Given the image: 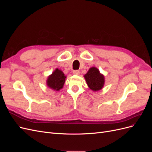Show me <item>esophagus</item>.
<instances>
[{
	"label": "esophagus",
	"instance_id": "obj_1",
	"mask_svg": "<svg viewBox=\"0 0 152 152\" xmlns=\"http://www.w3.org/2000/svg\"><path fill=\"white\" fill-rule=\"evenodd\" d=\"M73 74L79 75L80 74V72L79 70H74V71H73Z\"/></svg>",
	"mask_w": 152,
	"mask_h": 152
}]
</instances>
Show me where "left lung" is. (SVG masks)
<instances>
[{"label": "left lung", "mask_w": 152, "mask_h": 152, "mask_svg": "<svg viewBox=\"0 0 152 152\" xmlns=\"http://www.w3.org/2000/svg\"><path fill=\"white\" fill-rule=\"evenodd\" d=\"M84 77L89 88L92 91L94 92L98 91L102 89L104 87L105 82L104 76L100 73L96 67L93 66L90 68Z\"/></svg>", "instance_id": "obj_1"}]
</instances>
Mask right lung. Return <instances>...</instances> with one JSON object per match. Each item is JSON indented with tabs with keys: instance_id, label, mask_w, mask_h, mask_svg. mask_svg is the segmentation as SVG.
Returning a JSON list of instances; mask_svg holds the SVG:
<instances>
[{
	"instance_id": "right-lung-1",
	"label": "right lung",
	"mask_w": 152,
	"mask_h": 152,
	"mask_svg": "<svg viewBox=\"0 0 152 152\" xmlns=\"http://www.w3.org/2000/svg\"><path fill=\"white\" fill-rule=\"evenodd\" d=\"M66 76L64 74L60 69L56 68L52 74L48 76L46 80V85L49 88L53 91H59L61 89L65 84Z\"/></svg>"
}]
</instances>
